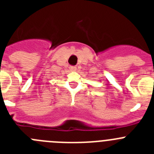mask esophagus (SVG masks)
Listing matches in <instances>:
<instances>
[{"instance_id":"1","label":"esophagus","mask_w":154,"mask_h":154,"mask_svg":"<svg viewBox=\"0 0 154 154\" xmlns=\"http://www.w3.org/2000/svg\"><path fill=\"white\" fill-rule=\"evenodd\" d=\"M69 69H70L71 71H72V72H75V71L76 70V67L75 66H70Z\"/></svg>"}]
</instances>
